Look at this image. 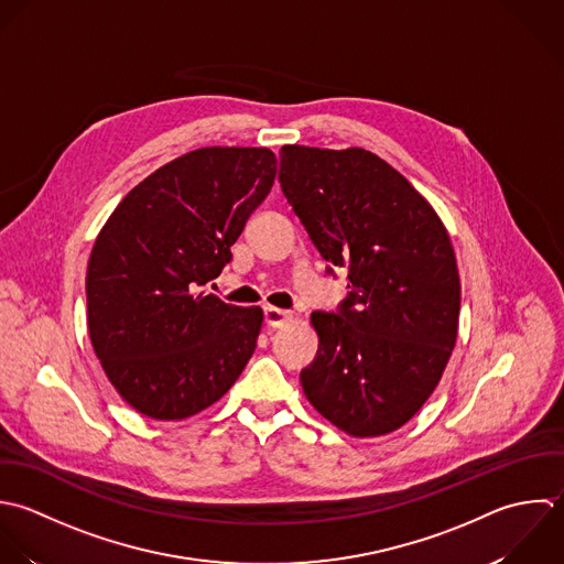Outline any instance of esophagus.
<instances>
[{
    "mask_svg": "<svg viewBox=\"0 0 564 564\" xmlns=\"http://www.w3.org/2000/svg\"><path fill=\"white\" fill-rule=\"evenodd\" d=\"M290 318H292V314L285 312V310H279V307H272V305L263 307V321H265L268 327H283Z\"/></svg>",
    "mask_w": 564,
    "mask_h": 564,
    "instance_id": "34e87169",
    "label": "esophagus"
}]
</instances>
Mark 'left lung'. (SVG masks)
Returning a JSON list of instances; mask_svg holds the SVG:
<instances>
[{
    "label": "left lung",
    "mask_w": 564,
    "mask_h": 564,
    "mask_svg": "<svg viewBox=\"0 0 564 564\" xmlns=\"http://www.w3.org/2000/svg\"><path fill=\"white\" fill-rule=\"evenodd\" d=\"M279 182L312 243L347 270V299L314 312L318 351L301 371L312 406L354 437L404 426L453 354L462 285L433 206L376 153L285 144Z\"/></svg>",
    "instance_id": "8db88e82"
}]
</instances>
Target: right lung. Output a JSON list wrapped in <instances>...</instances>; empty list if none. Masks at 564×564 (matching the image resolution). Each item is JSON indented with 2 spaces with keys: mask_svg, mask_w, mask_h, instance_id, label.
<instances>
[{
  "mask_svg": "<svg viewBox=\"0 0 564 564\" xmlns=\"http://www.w3.org/2000/svg\"><path fill=\"white\" fill-rule=\"evenodd\" d=\"M265 147H204L153 171L109 215L87 263V329L120 398L153 420L215 404L257 347L261 307L202 288L268 197Z\"/></svg>",
  "mask_w": 564,
  "mask_h": 564,
  "instance_id": "1",
  "label": "right lung"
}]
</instances>
